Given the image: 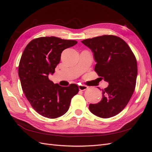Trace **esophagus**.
Returning a JSON list of instances; mask_svg holds the SVG:
<instances>
[{
    "instance_id": "esophagus-1",
    "label": "esophagus",
    "mask_w": 152,
    "mask_h": 152,
    "mask_svg": "<svg viewBox=\"0 0 152 152\" xmlns=\"http://www.w3.org/2000/svg\"><path fill=\"white\" fill-rule=\"evenodd\" d=\"M87 88H88V87L85 86V85H80V86H79V89L80 91H85Z\"/></svg>"
}]
</instances>
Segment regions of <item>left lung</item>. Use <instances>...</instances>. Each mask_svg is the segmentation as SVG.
I'll return each mask as SVG.
<instances>
[{
  "instance_id": "1",
  "label": "left lung",
  "mask_w": 152,
  "mask_h": 152,
  "mask_svg": "<svg viewBox=\"0 0 152 152\" xmlns=\"http://www.w3.org/2000/svg\"><path fill=\"white\" fill-rule=\"evenodd\" d=\"M82 42L94 53L95 72L109 84L102 89V101L90 104L89 110L101 118L116 115L126 107L135 89L137 66L134 54L125 41L115 35H104Z\"/></svg>"
}]
</instances>
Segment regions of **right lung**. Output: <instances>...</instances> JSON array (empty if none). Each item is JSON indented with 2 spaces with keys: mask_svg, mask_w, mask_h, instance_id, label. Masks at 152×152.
I'll list each match as a JSON object with an SVG mask.
<instances>
[{
  "mask_svg": "<svg viewBox=\"0 0 152 152\" xmlns=\"http://www.w3.org/2000/svg\"><path fill=\"white\" fill-rule=\"evenodd\" d=\"M77 43L73 40L42 37L31 40L23 50L18 66L22 89L32 108L43 117L56 118L65 114L79 91L77 84L62 87L48 77L60 61L63 50Z\"/></svg>",
  "mask_w": 152,
  "mask_h": 152,
  "instance_id": "1",
  "label": "right lung"
}]
</instances>
